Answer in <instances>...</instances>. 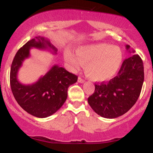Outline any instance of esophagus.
<instances>
[{
	"mask_svg": "<svg viewBox=\"0 0 153 153\" xmlns=\"http://www.w3.org/2000/svg\"><path fill=\"white\" fill-rule=\"evenodd\" d=\"M78 82H80V83H83V82H85V80H84L83 79H82L80 77H79L78 79Z\"/></svg>",
	"mask_w": 153,
	"mask_h": 153,
	"instance_id": "34e87169",
	"label": "esophagus"
}]
</instances>
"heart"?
I'll return each instance as SVG.
<instances>
[{
	"label": "heart",
	"mask_w": 153,
	"mask_h": 153,
	"mask_svg": "<svg viewBox=\"0 0 153 153\" xmlns=\"http://www.w3.org/2000/svg\"><path fill=\"white\" fill-rule=\"evenodd\" d=\"M76 55L70 50L65 52V60L69 68L75 71L85 65L87 75L96 81H105L114 77L123 59L120 48L106 43L81 47L77 50Z\"/></svg>",
	"instance_id": "heart-1"
}]
</instances>
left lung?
<instances>
[{
    "label": "left lung",
    "instance_id": "left-lung-1",
    "mask_svg": "<svg viewBox=\"0 0 153 153\" xmlns=\"http://www.w3.org/2000/svg\"><path fill=\"white\" fill-rule=\"evenodd\" d=\"M130 53V46L126 45ZM144 81V66L138 54L124 61L118 74L107 82L95 84L94 94L88 102L97 114L106 119H115L129 111L137 101Z\"/></svg>",
    "mask_w": 153,
    "mask_h": 153
}]
</instances>
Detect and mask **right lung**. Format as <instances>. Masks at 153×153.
<instances>
[{
	"label": "right lung",
	"mask_w": 153,
	"mask_h": 153,
	"mask_svg": "<svg viewBox=\"0 0 153 153\" xmlns=\"http://www.w3.org/2000/svg\"><path fill=\"white\" fill-rule=\"evenodd\" d=\"M47 50L57 54V49L47 37L37 36L29 40L16 54L10 73V83L16 101L29 114L46 118L57 111L65 102L68 89L78 76L65 68L54 65L45 75L31 84H24L18 79L19 71L26 59L30 57L31 49Z\"/></svg>",
	"instance_id": "add662e5"
}]
</instances>
